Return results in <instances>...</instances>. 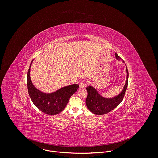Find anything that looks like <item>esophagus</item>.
<instances>
[{"mask_svg": "<svg viewBox=\"0 0 158 158\" xmlns=\"http://www.w3.org/2000/svg\"><path fill=\"white\" fill-rule=\"evenodd\" d=\"M86 87V83L84 81H81L80 83V88H84Z\"/></svg>", "mask_w": 158, "mask_h": 158, "instance_id": "34e87169", "label": "esophagus"}]
</instances>
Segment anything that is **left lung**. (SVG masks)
I'll return each instance as SVG.
<instances>
[{"label":"left lung","mask_w":158,"mask_h":158,"mask_svg":"<svg viewBox=\"0 0 158 158\" xmlns=\"http://www.w3.org/2000/svg\"><path fill=\"white\" fill-rule=\"evenodd\" d=\"M115 56L118 60L122 59L117 55V54L115 53ZM122 60L123 62H124L123 60ZM126 72L127 80L125 81V84L121 93L116 96L111 98H106L100 95L97 90L92 86H89L86 88V90L88 91V96L86 99V104L88 109L92 113L99 115H104L110 112L120 104L124 97L128 86V72L127 67Z\"/></svg>","instance_id":"left-lung-1"}]
</instances>
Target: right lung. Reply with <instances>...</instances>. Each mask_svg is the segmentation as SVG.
Instances as JSON below:
<instances>
[{"label":"right lung","instance_id":"add662e5","mask_svg":"<svg viewBox=\"0 0 158 158\" xmlns=\"http://www.w3.org/2000/svg\"><path fill=\"white\" fill-rule=\"evenodd\" d=\"M30 64L27 74V86L28 93L33 104L43 112L54 115L61 112L66 107L69 99L78 89L79 85L73 84L63 87L57 91L46 93L34 86L30 78Z\"/></svg>","mask_w":158,"mask_h":158}]
</instances>
